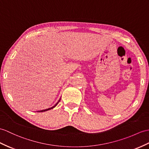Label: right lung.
Wrapping results in <instances>:
<instances>
[{"label": "right lung", "instance_id": "add662e5", "mask_svg": "<svg viewBox=\"0 0 149 149\" xmlns=\"http://www.w3.org/2000/svg\"><path fill=\"white\" fill-rule=\"evenodd\" d=\"M60 100H61V99L59 100V101H58V102L56 103V104L55 105V106H54L52 107H50V108H49V109H44V110H42V111H38V112H45V111H49V110H50V109H53L54 107H55L58 104V103H59V102H60Z\"/></svg>", "mask_w": 149, "mask_h": 149}]
</instances>
